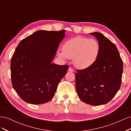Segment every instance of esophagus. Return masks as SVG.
<instances>
[{
    "label": "esophagus",
    "instance_id": "1",
    "mask_svg": "<svg viewBox=\"0 0 131 131\" xmlns=\"http://www.w3.org/2000/svg\"><path fill=\"white\" fill-rule=\"evenodd\" d=\"M68 71L70 72H74V70L72 68V67H69L68 69Z\"/></svg>",
    "mask_w": 131,
    "mask_h": 131
}]
</instances>
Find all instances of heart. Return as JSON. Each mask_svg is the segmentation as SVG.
<instances>
[{"instance_id": "heart-1", "label": "heart", "mask_w": 131, "mask_h": 131, "mask_svg": "<svg viewBox=\"0 0 131 131\" xmlns=\"http://www.w3.org/2000/svg\"><path fill=\"white\" fill-rule=\"evenodd\" d=\"M59 51L58 56L62 58L73 59L75 66L85 69L96 62L100 53V46L95 39L77 37L66 41Z\"/></svg>"}]
</instances>
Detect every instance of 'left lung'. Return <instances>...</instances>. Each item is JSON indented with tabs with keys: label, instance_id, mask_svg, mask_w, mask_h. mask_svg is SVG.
Here are the masks:
<instances>
[{
	"label": "left lung",
	"instance_id": "left-lung-1",
	"mask_svg": "<svg viewBox=\"0 0 131 131\" xmlns=\"http://www.w3.org/2000/svg\"><path fill=\"white\" fill-rule=\"evenodd\" d=\"M90 34L97 39L100 53L92 65L77 70L75 87L78 96L82 102L100 105L110 102L119 90L123 62L114 43L100 33Z\"/></svg>",
	"mask_w": 131,
	"mask_h": 131
}]
</instances>
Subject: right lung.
I'll return each mask as SVG.
<instances>
[{
	"label": "right lung",
	"instance_id": "obj_1",
	"mask_svg": "<svg viewBox=\"0 0 131 131\" xmlns=\"http://www.w3.org/2000/svg\"><path fill=\"white\" fill-rule=\"evenodd\" d=\"M65 30H38L23 39L11 61L12 85L25 102L43 104L52 99L68 65L52 63Z\"/></svg>",
	"mask_w": 131,
	"mask_h": 131
}]
</instances>
